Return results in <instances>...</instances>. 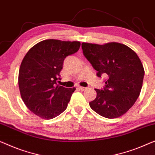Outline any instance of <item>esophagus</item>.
Returning <instances> with one entry per match:
<instances>
[{
  "label": "esophagus",
  "instance_id": "obj_1",
  "mask_svg": "<svg viewBox=\"0 0 155 155\" xmlns=\"http://www.w3.org/2000/svg\"><path fill=\"white\" fill-rule=\"evenodd\" d=\"M78 88L80 89V90L81 91H84L85 89H87V87H80V86H78Z\"/></svg>",
  "mask_w": 155,
  "mask_h": 155
}]
</instances>
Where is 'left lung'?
I'll return each mask as SVG.
<instances>
[{"label": "left lung", "mask_w": 155, "mask_h": 155, "mask_svg": "<svg viewBox=\"0 0 155 155\" xmlns=\"http://www.w3.org/2000/svg\"><path fill=\"white\" fill-rule=\"evenodd\" d=\"M82 48L98 77H107L104 89H95L97 95L89 103L91 108L109 119L124 115L135 104L143 86L145 71L138 55L118 42H82Z\"/></svg>", "instance_id": "obj_1"}]
</instances>
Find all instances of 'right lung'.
<instances>
[{
    "label": "right lung",
    "instance_id": "obj_1",
    "mask_svg": "<svg viewBox=\"0 0 155 155\" xmlns=\"http://www.w3.org/2000/svg\"><path fill=\"white\" fill-rule=\"evenodd\" d=\"M78 41L45 40L32 47L22 60L18 83L22 100L30 110L44 120L62 113L68 106L73 88L57 85L67 56L77 52Z\"/></svg>",
    "mask_w": 155,
    "mask_h": 155
}]
</instances>
